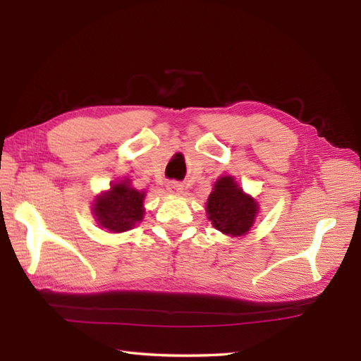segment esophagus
Listing matches in <instances>:
<instances>
[{"label":"esophagus","instance_id":"1","mask_svg":"<svg viewBox=\"0 0 361 361\" xmlns=\"http://www.w3.org/2000/svg\"><path fill=\"white\" fill-rule=\"evenodd\" d=\"M167 190L172 195H180V194H183V185H180V183H176V181H171L167 185Z\"/></svg>","mask_w":361,"mask_h":361}]
</instances>
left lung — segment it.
Masks as SVG:
<instances>
[{
  "instance_id": "left-lung-1",
  "label": "left lung",
  "mask_w": 361,
  "mask_h": 361,
  "mask_svg": "<svg viewBox=\"0 0 361 361\" xmlns=\"http://www.w3.org/2000/svg\"><path fill=\"white\" fill-rule=\"evenodd\" d=\"M206 214L217 231L229 237H242L255 225L259 203L245 192L234 176L224 175L214 183L206 202Z\"/></svg>"
}]
</instances>
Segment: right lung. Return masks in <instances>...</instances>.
I'll return each mask as SVG.
<instances>
[{
  "label": "right lung",
  "instance_id": "obj_1",
  "mask_svg": "<svg viewBox=\"0 0 361 361\" xmlns=\"http://www.w3.org/2000/svg\"><path fill=\"white\" fill-rule=\"evenodd\" d=\"M145 192L132 186V180L111 183L109 190H104L93 200V216L99 228L110 233H126L140 225L144 219Z\"/></svg>",
  "mask_w": 361,
  "mask_h": 361
}]
</instances>
